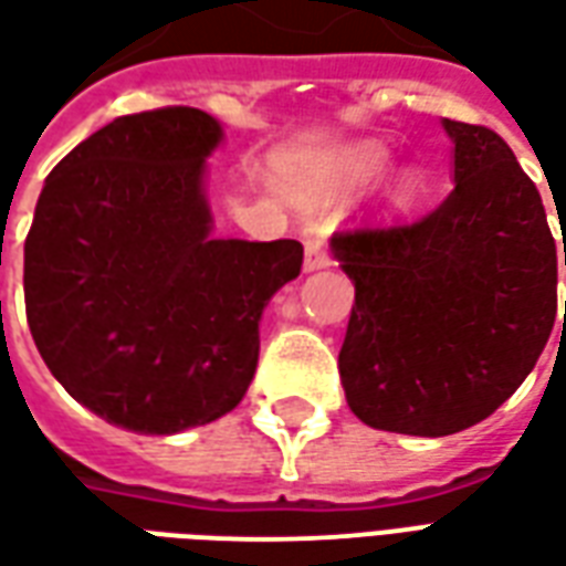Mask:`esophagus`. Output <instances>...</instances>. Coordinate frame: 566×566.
<instances>
[{
  "label": "esophagus",
  "mask_w": 566,
  "mask_h": 566,
  "mask_svg": "<svg viewBox=\"0 0 566 566\" xmlns=\"http://www.w3.org/2000/svg\"><path fill=\"white\" fill-rule=\"evenodd\" d=\"M327 242V227L324 223H308L303 230V245H306V272H318L331 266V258L324 251Z\"/></svg>",
  "instance_id": "esophagus-1"
}]
</instances>
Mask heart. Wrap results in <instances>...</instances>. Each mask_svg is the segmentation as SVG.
Masks as SVG:
<instances>
[{
    "label": "heart",
    "instance_id": "heart-1",
    "mask_svg": "<svg viewBox=\"0 0 566 566\" xmlns=\"http://www.w3.org/2000/svg\"><path fill=\"white\" fill-rule=\"evenodd\" d=\"M388 163H391V150L385 145H379V142H357V145L327 154L306 178V190L312 197L355 193L360 187H367L369 181H376L388 169ZM416 172H400L397 181H394V190L409 193V190H416Z\"/></svg>",
    "mask_w": 566,
    "mask_h": 566
}]
</instances>
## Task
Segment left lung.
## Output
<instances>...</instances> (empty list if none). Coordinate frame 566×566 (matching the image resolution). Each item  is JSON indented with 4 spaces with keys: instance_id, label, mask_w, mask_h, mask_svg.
I'll list each match as a JSON object with an SVG mask.
<instances>
[{
    "instance_id": "left-lung-1",
    "label": "left lung",
    "mask_w": 566,
    "mask_h": 566,
    "mask_svg": "<svg viewBox=\"0 0 566 566\" xmlns=\"http://www.w3.org/2000/svg\"><path fill=\"white\" fill-rule=\"evenodd\" d=\"M442 129L454 187L437 209L331 239L355 284L345 400L364 424L409 437H449L506 403L558 312L560 251L536 185L494 129L449 117Z\"/></svg>"
}]
</instances>
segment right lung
Returning <instances> with one entry per match:
<instances>
[{
  "label": "right lung",
  "mask_w": 566,
  "mask_h": 566,
  "mask_svg": "<svg viewBox=\"0 0 566 566\" xmlns=\"http://www.w3.org/2000/svg\"><path fill=\"white\" fill-rule=\"evenodd\" d=\"M223 127L175 105L112 120L44 178L23 245L39 355L81 406L169 437L242 403L260 318L303 266L296 239H218L206 160Z\"/></svg>",
  "instance_id": "1"
}]
</instances>
